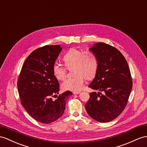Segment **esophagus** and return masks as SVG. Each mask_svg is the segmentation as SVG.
Listing matches in <instances>:
<instances>
[{
  "label": "esophagus",
  "instance_id": "1",
  "mask_svg": "<svg viewBox=\"0 0 147 147\" xmlns=\"http://www.w3.org/2000/svg\"><path fill=\"white\" fill-rule=\"evenodd\" d=\"M73 94L74 95H77V94H80V92H74Z\"/></svg>",
  "mask_w": 147,
  "mask_h": 147
}]
</instances>
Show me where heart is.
<instances>
[{"instance_id": "b5f03b06", "label": "heart", "mask_w": 147, "mask_h": 147, "mask_svg": "<svg viewBox=\"0 0 147 147\" xmlns=\"http://www.w3.org/2000/svg\"><path fill=\"white\" fill-rule=\"evenodd\" d=\"M63 60L67 68L74 67L73 74L76 76L67 78L62 82L63 90L79 91L84 87L85 77L92 79L95 77L98 68V60L94 53L72 48L65 53ZM52 70L57 79L61 80L65 77L66 69L59 62L53 63Z\"/></svg>"}]
</instances>
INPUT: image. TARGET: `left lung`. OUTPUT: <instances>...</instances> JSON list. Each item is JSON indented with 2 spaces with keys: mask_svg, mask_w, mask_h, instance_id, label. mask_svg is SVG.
<instances>
[{
  "mask_svg": "<svg viewBox=\"0 0 147 147\" xmlns=\"http://www.w3.org/2000/svg\"><path fill=\"white\" fill-rule=\"evenodd\" d=\"M89 50L96 57L98 68L88 87L98 92L90 93L85 109L93 119L109 122L127 105L132 88L130 71L123 55L113 47L98 42Z\"/></svg>",
  "mask_w": 147,
  "mask_h": 147,
  "instance_id": "left-lung-1",
  "label": "left lung"
}]
</instances>
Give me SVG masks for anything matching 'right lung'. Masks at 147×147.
<instances>
[{"mask_svg": "<svg viewBox=\"0 0 147 147\" xmlns=\"http://www.w3.org/2000/svg\"><path fill=\"white\" fill-rule=\"evenodd\" d=\"M62 48L59 45H45L32 52L24 62L18 78L21 103L27 113L38 121L50 123L61 117L65 102L72 93L59 94V84L52 70Z\"/></svg>", "mask_w": 147, "mask_h": 147, "instance_id": "add662e5", "label": "right lung"}]
</instances>
